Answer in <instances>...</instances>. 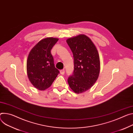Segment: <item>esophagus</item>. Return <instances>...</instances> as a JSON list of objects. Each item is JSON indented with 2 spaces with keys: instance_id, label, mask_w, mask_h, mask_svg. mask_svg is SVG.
<instances>
[{
  "instance_id": "obj_1",
  "label": "esophagus",
  "mask_w": 133,
  "mask_h": 133,
  "mask_svg": "<svg viewBox=\"0 0 133 133\" xmlns=\"http://www.w3.org/2000/svg\"><path fill=\"white\" fill-rule=\"evenodd\" d=\"M60 73L62 75H64L65 74V70L64 69H62L60 71Z\"/></svg>"
}]
</instances>
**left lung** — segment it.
Returning a JSON list of instances; mask_svg holds the SVG:
<instances>
[{
  "label": "left lung",
  "mask_w": 133,
  "mask_h": 133,
  "mask_svg": "<svg viewBox=\"0 0 133 133\" xmlns=\"http://www.w3.org/2000/svg\"><path fill=\"white\" fill-rule=\"evenodd\" d=\"M66 42L73 52L74 63V73L69 77L68 83L75 93H82L91 89L99 77V55L93 42L86 35L68 38Z\"/></svg>",
  "instance_id": "1"
}]
</instances>
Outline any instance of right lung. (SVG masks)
I'll return each mask as SVG.
<instances>
[{"label":"right lung","instance_id":"add662e5","mask_svg":"<svg viewBox=\"0 0 133 133\" xmlns=\"http://www.w3.org/2000/svg\"><path fill=\"white\" fill-rule=\"evenodd\" d=\"M59 39L46 38L38 42L30 51L26 62L29 81L37 89L49 88L59 73L55 68L51 50Z\"/></svg>","mask_w":133,"mask_h":133}]
</instances>
